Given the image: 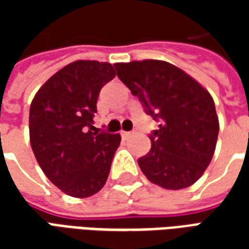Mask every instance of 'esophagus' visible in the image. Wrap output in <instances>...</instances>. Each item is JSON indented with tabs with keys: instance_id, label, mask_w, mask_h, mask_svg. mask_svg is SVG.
Segmentation results:
<instances>
[{
	"instance_id": "esophagus-1",
	"label": "esophagus",
	"mask_w": 249,
	"mask_h": 249,
	"mask_svg": "<svg viewBox=\"0 0 249 249\" xmlns=\"http://www.w3.org/2000/svg\"><path fill=\"white\" fill-rule=\"evenodd\" d=\"M130 135H132V132H124V130L121 132V136H123L124 139H128V137H129Z\"/></svg>"
}]
</instances>
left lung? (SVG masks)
I'll list each match as a JSON object with an SVG mask.
<instances>
[{
	"label": "left lung",
	"instance_id": "obj_1",
	"mask_svg": "<svg viewBox=\"0 0 249 249\" xmlns=\"http://www.w3.org/2000/svg\"><path fill=\"white\" fill-rule=\"evenodd\" d=\"M114 68L146 114L160 123L149 135L151 151L139 159L142 173L165 189H183L196 183L213 157L219 135L213 98L169 62H119Z\"/></svg>",
	"mask_w": 249,
	"mask_h": 249
}]
</instances>
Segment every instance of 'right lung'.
Returning <instances> with one entry per match:
<instances>
[{"label": "right lung", "mask_w": 249, "mask_h": 249, "mask_svg": "<svg viewBox=\"0 0 249 249\" xmlns=\"http://www.w3.org/2000/svg\"><path fill=\"white\" fill-rule=\"evenodd\" d=\"M114 76L108 62H71L40 88L30 105V145L37 162L71 197H89L107 183L121 137L92 130L100 90Z\"/></svg>", "instance_id": "1"}]
</instances>
